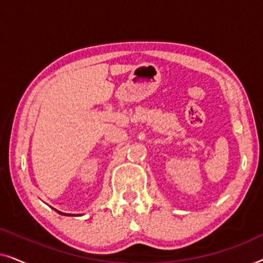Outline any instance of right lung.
Returning <instances> with one entry per match:
<instances>
[{
	"label": "right lung",
	"mask_w": 263,
	"mask_h": 263,
	"mask_svg": "<svg viewBox=\"0 0 263 263\" xmlns=\"http://www.w3.org/2000/svg\"><path fill=\"white\" fill-rule=\"evenodd\" d=\"M56 211V210H55ZM57 213H60V214H62V215H73V214H66V213H62V212H59V211H56Z\"/></svg>",
	"instance_id": "obj_1"
}]
</instances>
